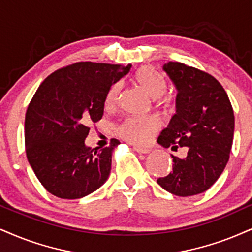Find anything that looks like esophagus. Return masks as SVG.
Wrapping results in <instances>:
<instances>
[{"instance_id":"1","label":"esophagus","mask_w":252,"mask_h":252,"mask_svg":"<svg viewBox=\"0 0 252 252\" xmlns=\"http://www.w3.org/2000/svg\"><path fill=\"white\" fill-rule=\"evenodd\" d=\"M134 151L138 152L140 154H148L151 152V148H145V147H139V146H134Z\"/></svg>"}]
</instances>
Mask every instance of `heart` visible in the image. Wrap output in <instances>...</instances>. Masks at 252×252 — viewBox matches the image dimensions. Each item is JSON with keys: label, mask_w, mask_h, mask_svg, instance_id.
Listing matches in <instances>:
<instances>
[{"label": "heart", "mask_w": 252, "mask_h": 252, "mask_svg": "<svg viewBox=\"0 0 252 252\" xmlns=\"http://www.w3.org/2000/svg\"><path fill=\"white\" fill-rule=\"evenodd\" d=\"M134 84L148 97L158 99L166 92L167 83L161 74L152 66H142L134 73ZM121 83H114L106 95V106H116L120 99ZM161 121L155 117H127L118 126V134L135 145H146L160 129Z\"/></svg>", "instance_id": "heart-1"}]
</instances>
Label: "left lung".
<instances>
[{
  "label": "left lung",
  "mask_w": 252,
  "mask_h": 252,
  "mask_svg": "<svg viewBox=\"0 0 252 252\" xmlns=\"http://www.w3.org/2000/svg\"><path fill=\"white\" fill-rule=\"evenodd\" d=\"M163 71L176 90V113L158 139L163 147H187V157L173 158V172L158 179L176 196L206 191L228 163L234 140L235 117L225 90L212 74L168 62Z\"/></svg>",
  "instance_id": "8db88e82"
}]
</instances>
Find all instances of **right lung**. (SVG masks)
I'll return each mask as SVG.
<instances>
[{
	"mask_svg": "<svg viewBox=\"0 0 252 252\" xmlns=\"http://www.w3.org/2000/svg\"><path fill=\"white\" fill-rule=\"evenodd\" d=\"M131 65L78 62L46 77L26 113V152L37 179L50 194L76 200L100 188L111 172L112 139L98 150L85 145L91 123L104 114L108 90Z\"/></svg>",
	"mask_w": 252,
	"mask_h": 252,
	"instance_id": "add662e5",
	"label": "right lung"
}]
</instances>
